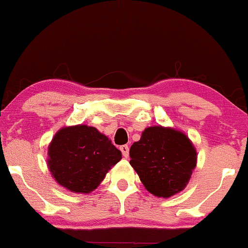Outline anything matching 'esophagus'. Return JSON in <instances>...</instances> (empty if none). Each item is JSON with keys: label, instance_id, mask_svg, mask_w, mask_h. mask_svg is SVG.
I'll return each instance as SVG.
<instances>
[{"label": "esophagus", "instance_id": "1", "mask_svg": "<svg viewBox=\"0 0 248 248\" xmlns=\"http://www.w3.org/2000/svg\"><path fill=\"white\" fill-rule=\"evenodd\" d=\"M120 150L122 151V154H123L124 158H127V157H128V151H130V148H128V145H127V144L121 145V147H120Z\"/></svg>", "mask_w": 248, "mask_h": 248}]
</instances>
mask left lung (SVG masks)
Instances as JSON below:
<instances>
[{
  "label": "left lung",
  "mask_w": 248,
  "mask_h": 248,
  "mask_svg": "<svg viewBox=\"0 0 248 248\" xmlns=\"http://www.w3.org/2000/svg\"><path fill=\"white\" fill-rule=\"evenodd\" d=\"M130 164L148 192L170 198L188 184L196 166V150L191 140L171 127L151 126L130 149Z\"/></svg>",
  "instance_id": "1"
}]
</instances>
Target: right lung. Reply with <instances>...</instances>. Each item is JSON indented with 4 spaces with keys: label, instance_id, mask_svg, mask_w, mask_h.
<instances>
[{
    "label": "right lung",
    "instance_id": "obj_1",
    "mask_svg": "<svg viewBox=\"0 0 248 248\" xmlns=\"http://www.w3.org/2000/svg\"><path fill=\"white\" fill-rule=\"evenodd\" d=\"M122 152L96 127L74 125L61 128L48 147L50 174L61 186L74 193L96 189Z\"/></svg>",
    "mask_w": 248,
    "mask_h": 248
}]
</instances>
